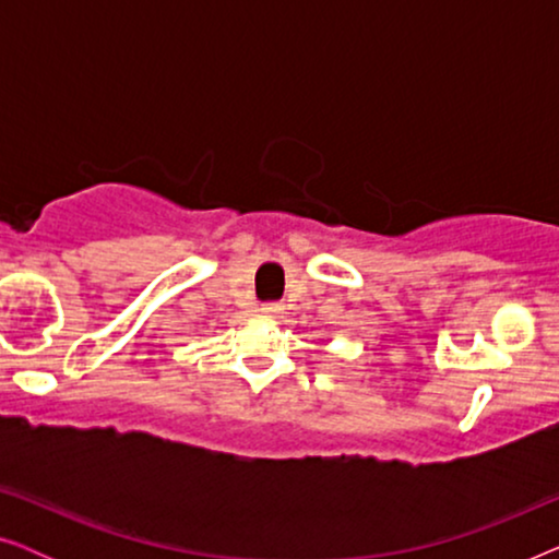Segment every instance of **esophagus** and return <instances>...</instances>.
I'll list each match as a JSON object with an SVG mask.
<instances>
[{"mask_svg": "<svg viewBox=\"0 0 559 559\" xmlns=\"http://www.w3.org/2000/svg\"><path fill=\"white\" fill-rule=\"evenodd\" d=\"M259 312H262L264 318H274L280 312V305L277 302H266V305H262V310H259Z\"/></svg>", "mask_w": 559, "mask_h": 559, "instance_id": "34e87169", "label": "esophagus"}]
</instances>
